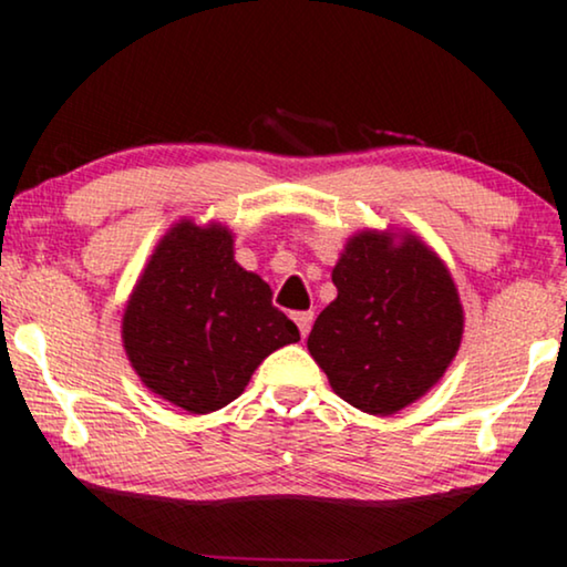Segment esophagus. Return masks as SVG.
Wrapping results in <instances>:
<instances>
[{"instance_id":"1","label":"esophagus","mask_w":567,"mask_h":567,"mask_svg":"<svg viewBox=\"0 0 567 567\" xmlns=\"http://www.w3.org/2000/svg\"><path fill=\"white\" fill-rule=\"evenodd\" d=\"M312 320H315L312 312H293V322H297L301 338H307V333H310Z\"/></svg>"}]
</instances>
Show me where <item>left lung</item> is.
<instances>
[{"mask_svg": "<svg viewBox=\"0 0 567 567\" xmlns=\"http://www.w3.org/2000/svg\"><path fill=\"white\" fill-rule=\"evenodd\" d=\"M338 297L307 349L336 395L372 416L430 393L458 354L463 305L451 270L411 231L362 229L333 268Z\"/></svg>", "mask_w": 567, "mask_h": 567, "instance_id": "left-lung-1", "label": "left lung"}]
</instances>
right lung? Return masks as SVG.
I'll return each instance as SVG.
<instances>
[{
    "label": "right lung",
    "mask_w": 567,
    "mask_h": 567,
    "mask_svg": "<svg viewBox=\"0 0 567 567\" xmlns=\"http://www.w3.org/2000/svg\"><path fill=\"white\" fill-rule=\"evenodd\" d=\"M274 291L234 260V231L182 218L158 239L122 315V347L140 382L189 414L245 393L262 359L299 330Z\"/></svg>",
    "instance_id": "add662e5"
}]
</instances>
